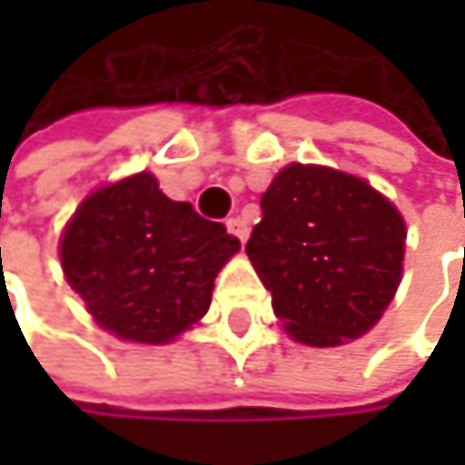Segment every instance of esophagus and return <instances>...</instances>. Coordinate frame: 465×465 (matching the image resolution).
I'll list each match as a JSON object with an SVG mask.
<instances>
[{
    "mask_svg": "<svg viewBox=\"0 0 465 465\" xmlns=\"http://www.w3.org/2000/svg\"><path fill=\"white\" fill-rule=\"evenodd\" d=\"M226 229H229L239 242H244V239H247V223H244L242 218H229V221H226Z\"/></svg>",
    "mask_w": 465,
    "mask_h": 465,
    "instance_id": "esophagus-1",
    "label": "esophagus"
}]
</instances>
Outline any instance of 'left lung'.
<instances>
[{
  "label": "left lung",
  "mask_w": 465,
  "mask_h": 465,
  "mask_svg": "<svg viewBox=\"0 0 465 465\" xmlns=\"http://www.w3.org/2000/svg\"><path fill=\"white\" fill-rule=\"evenodd\" d=\"M247 255L285 331L310 347L363 336L401 282L407 226L366 180L285 166L261 196Z\"/></svg>",
  "instance_id": "obj_1"
}]
</instances>
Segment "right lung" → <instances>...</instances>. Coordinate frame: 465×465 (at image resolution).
Wrapping results in <instances>:
<instances>
[{
	"label": "right lung",
	"mask_w": 465,
	"mask_h": 465,
	"mask_svg": "<svg viewBox=\"0 0 465 465\" xmlns=\"http://www.w3.org/2000/svg\"><path fill=\"white\" fill-rule=\"evenodd\" d=\"M58 247L64 277L96 323L129 341L166 344L210 310L239 239L140 172L94 191Z\"/></svg>",
	"instance_id": "1"
}]
</instances>
